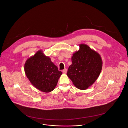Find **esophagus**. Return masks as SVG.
<instances>
[{"instance_id":"obj_1","label":"esophagus","mask_w":128,"mask_h":128,"mask_svg":"<svg viewBox=\"0 0 128 128\" xmlns=\"http://www.w3.org/2000/svg\"><path fill=\"white\" fill-rule=\"evenodd\" d=\"M67 69H64V70H63V71H62V72L64 73V74H66V73H67Z\"/></svg>"}]
</instances>
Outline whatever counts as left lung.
Instances as JSON below:
<instances>
[{
    "mask_svg": "<svg viewBox=\"0 0 128 128\" xmlns=\"http://www.w3.org/2000/svg\"><path fill=\"white\" fill-rule=\"evenodd\" d=\"M79 47L72 56L67 75L77 88L86 90L99 77L103 62L100 55L87 45L80 44Z\"/></svg>",
    "mask_w": 128,
    "mask_h": 128,
    "instance_id": "1",
    "label": "left lung"
}]
</instances>
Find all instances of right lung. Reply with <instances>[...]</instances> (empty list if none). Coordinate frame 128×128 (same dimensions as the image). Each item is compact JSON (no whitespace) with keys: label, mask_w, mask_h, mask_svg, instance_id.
I'll use <instances>...</instances> for the list:
<instances>
[{"label":"right lung","mask_w":128,"mask_h":128,"mask_svg":"<svg viewBox=\"0 0 128 128\" xmlns=\"http://www.w3.org/2000/svg\"><path fill=\"white\" fill-rule=\"evenodd\" d=\"M24 71L32 85L45 93H49L55 89L62 74L50 58L45 55L41 50L27 59Z\"/></svg>","instance_id":"1"}]
</instances>
